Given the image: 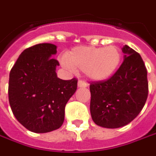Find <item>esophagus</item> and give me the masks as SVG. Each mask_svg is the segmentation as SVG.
<instances>
[{
  "label": "esophagus",
  "mask_w": 156,
  "mask_h": 156,
  "mask_svg": "<svg viewBox=\"0 0 156 156\" xmlns=\"http://www.w3.org/2000/svg\"><path fill=\"white\" fill-rule=\"evenodd\" d=\"M88 86V84H87L86 83L83 82L82 80H79L78 82V88H85V87Z\"/></svg>",
  "instance_id": "esophagus-1"
}]
</instances>
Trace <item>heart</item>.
I'll list each match as a JSON object with an SVG mask.
<instances>
[{"instance_id":"1","label":"heart","mask_w":156,"mask_h":156,"mask_svg":"<svg viewBox=\"0 0 156 156\" xmlns=\"http://www.w3.org/2000/svg\"><path fill=\"white\" fill-rule=\"evenodd\" d=\"M121 60V51L115 45L100 48L80 46L68 52L62 64L72 71L82 70L92 81H103L114 75Z\"/></svg>"}]
</instances>
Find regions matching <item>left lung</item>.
I'll use <instances>...</instances> for the list:
<instances>
[{
	"label": "left lung",
	"instance_id": "1",
	"mask_svg": "<svg viewBox=\"0 0 156 156\" xmlns=\"http://www.w3.org/2000/svg\"><path fill=\"white\" fill-rule=\"evenodd\" d=\"M124 61L111 78L91 83L90 114L97 126L119 128L131 122L144 106L149 85L147 69L141 55L127 45Z\"/></svg>",
	"mask_w": 156,
	"mask_h": 156
}]
</instances>
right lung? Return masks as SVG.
<instances>
[{
  "mask_svg": "<svg viewBox=\"0 0 156 156\" xmlns=\"http://www.w3.org/2000/svg\"><path fill=\"white\" fill-rule=\"evenodd\" d=\"M57 47L39 43L26 48L9 74L8 99L12 114L27 130L45 133L64 122L65 107L76 90L78 80L57 77L59 62L52 56Z\"/></svg>",
  "mask_w": 156,
  "mask_h": 156,
  "instance_id": "1",
  "label": "right lung"
}]
</instances>
